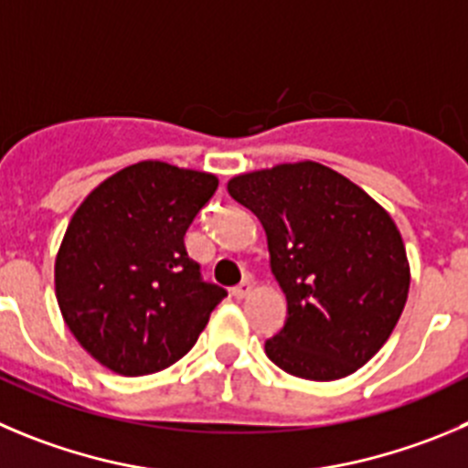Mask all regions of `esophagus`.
Wrapping results in <instances>:
<instances>
[{"label":"esophagus","mask_w":468,"mask_h":468,"mask_svg":"<svg viewBox=\"0 0 468 468\" xmlns=\"http://www.w3.org/2000/svg\"><path fill=\"white\" fill-rule=\"evenodd\" d=\"M251 288H254V286H251V282H249V279H244V282H239L238 286L233 288V295L238 300H242V298H247L249 293H251Z\"/></svg>","instance_id":"34e87169"}]
</instances>
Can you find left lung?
Returning a JSON list of instances; mask_svg holds the SVG:
<instances>
[{"instance_id": "8db88e82", "label": "left lung", "mask_w": 468, "mask_h": 468, "mask_svg": "<svg viewBox=\"0 0 468 468\" xmlns=\"http://www.w3.org/2000/svg\"><path fill=\"white\" fill-rule=\"evenodd\" d=\"M229 194L256 214L286 293L265 353L283 372L335 381L388 342L409 295V261L390 214L327 165L303 161L238 175Z\"/></svg>"}]
</instances>
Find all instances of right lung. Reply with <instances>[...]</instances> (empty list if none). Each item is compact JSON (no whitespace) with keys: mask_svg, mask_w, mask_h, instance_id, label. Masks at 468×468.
Here are the masks:
<instances>
[{"mask_svg":"<svg viewBox=\"0 0 468 468\" xmlns=\"http://www.w3.org/2000/svg\"><path fill=\"white\" fill-rule=\"evenodd\" d=\"M217 186L209 173L141 161L73 214L55 261L57 303L80 346L115 374L145 377L180 360L229 295L185 247Z\"/></svg>","mask_w":468,"mask_h":468,"instance_id":"add662e5","label":"right lung"}]
</instances>
